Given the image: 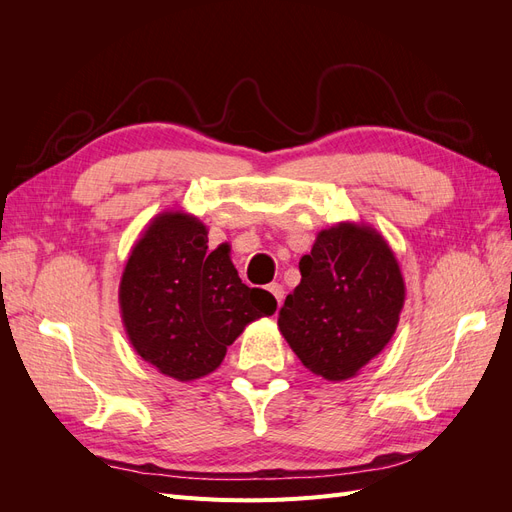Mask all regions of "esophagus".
Here are the masks:
<instances>
[{
    "instance_id": "1",
    "label": "esophagus",
    "mask_w": 512,
    "mask_h": 512,
    "mask_svg": "<svg viewBox=\"0 0 512 512\" xmlns=\"http://www.w3.org/2000/svg\"><path fill=\"white\" fill-rule=\"evenodd\" d=\"M269 292L273 294L277 303H282V301H284V286H282V284H277V282L269 284Z\"/></svg>"
}]
</instances>
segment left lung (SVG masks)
<instances>
[{
	"label": "left lung",
	"mask_w": 512,
	"mask_h": 512,
	"mask_svg": "<svg viewBox=\"0 0 512 512\" xmlns=\"http://www.w3.org/2000/svg\"><path fill=\"white\" fill-rule=\"evenodd\" d=\"M301 284L277 318L280 333L316 376L354 378L391 342L406 301L395 252L376 228L339 222L299 262Z\"/></svg>",
	"instance_id": "left-lung-1"
}]
</instances>
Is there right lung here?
<instances>
[{"label": "right lung", "instance_id": "obj_1", "mask_svg": "<svg viewBox=\"0 0 512 512\" xmlns=\"http://www.w3.org/2000/svg\"><path fill=\"white\" fill-rule=\"evenodd\" d=\"M207 235L192 213H158L134 243L119 282L132 348L179 382L209 376L247 324L277 307L271 292L241 282L228 243L209 252Z\"/></svg>", "mask_w": 512, "mask_h": 512}]
</instances>
